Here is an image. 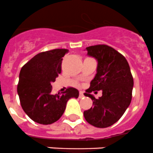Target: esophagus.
Returning a JSON list of instances; mask_svg holds the SVG:
<instances>
[{"instance_id": "obj_1", "label": "esophagus", "mask_w": 153, "mask_h": 153, "mask_svg": "<svg viewBox=\"0 0 153 153\" xmlns=\"http://www.w3.org/2000/svg\"><path fill=\"white\" fill-rule=\"evenodd\" d=\"M84 96V92H83V91H80V96H79V97L81 99V98H83Z\"/></svg>"}]
</instances>
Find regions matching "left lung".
<instances>
[{
    "label": "left lung",
    "mask_w": 153,
    "mask_h": 153,
    "mask_svg": "<svg viewBox=\"0 0 153 153\" xmlns=\"http://www.w3.org/2000/svg\"><path fill=\"white\" fill-rule=\"evenodd\" d=\"M85 51L97 61V69L84 94L93 101V107L84 111V118L93 126L109 127L120 119L131 102L134 79L130 68L124 56L107 45L88 46ZM100 90L102 96L96 99L91 92Z\"/></svg>",
    "instance_id": "1"
}]
</instances>
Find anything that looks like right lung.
<instances>
[{
	"label": "right lung",
	"mask_w": 153,
	"mask_h": 153,
	"mask_svg": "<svg viewBox=\"0 0 153 153\" xmlns=\"http://www.w3.org/2000/svg\"><path fill=\"white\" fill-rule=\"evenodd\" d=\"M66 49L42 52L22 67L17 92L27 115L34 122L49 125L57 122L64 113L71 98L77 99L79 91L69 88L62 94L51 93V84L62 73V57Z\"/></svg>",
	"instance_id": "obj_1"
}]
</instances>
